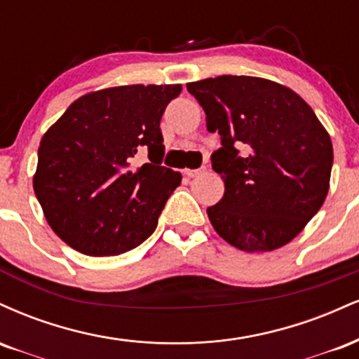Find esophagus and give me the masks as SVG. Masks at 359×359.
I'll return each instance as SVG.
<instances>
[{
	"label": "esophagus",
	"instance_id": "1",
	"mask_svg": "<svg viewBox=\"0 0 359 359\" xmlns=\"http://www.w3.org/2000/svg\"><path fill=\"white\" fill-rule=\"evenodd\" d=\"M201 172H203V168H200V170H184V175H187L188 178H196Z\"/></svg>",
	"mask_w": 359,
	"mask_h": 359
}]
</instances>
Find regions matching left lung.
<instances>
[{
    "instance_id": "8db88e82",
    "label": "left lung",
    "mask_w": 359,
    "mask_h": 359,
    "mask_svg": "<svg viewBox=\"0 0 359 359\" xmlns=\"http://www.w3.org/2000/svg\"><path fill=\"white\" fill-rule=\"evenodd\" d=\"M187 87L203 107L206 129L222 136L212 166L225 193L206 208L215 231L243 252L289 243L326 200L327 130L301 95L272 80L220 75Z\"/></svg>"
}]
</instances>
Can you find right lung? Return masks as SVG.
<instances>
[{
  "label": "right lung",
  "instance_id": "right-lung-1",
  "mask_svg": "<svg viewBox=\"0 0 359 359\" xmlns=\"http://www.w3.org/2000/svg\"><path fill=\"white\" fill-rule=\"evenodd\" d=\"M181 92L121 86L79 97L41 137L33 189L55 233L90 257L133 250L153 233L180 172L161 166L159 122ZM151 163L132 166L139 150Z\"/></svg>",
  "mask_w": 359,
  "mask_h": 359
}]
</instances>
